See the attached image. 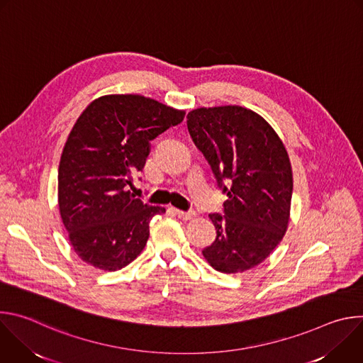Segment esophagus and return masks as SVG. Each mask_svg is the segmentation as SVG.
<instances>
[{
	"mask_svg": "<svg viewBox=\"0 0 363 363\" xmlns=\"http://www.w3.org/2000/svg\"><path fill=\"white\" fill-rule=\"evenodd\" d=\"M175 214H177L178 218H181V220H191V218L195 216L194 211H182V210H175Z\"/></svg>",
	"mask_w": 363,
	"mask_h": 363,
	"instance_id": "34e87169",
	"label": "esophagus"
}]
</instances>
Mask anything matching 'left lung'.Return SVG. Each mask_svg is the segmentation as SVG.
Wrapping results in <instances>:
<instances>
[{
	"label": "left lung",
	"instance_id": "8db88e82",
	"mask_svg": "<svg viewBox=\"0 0 363 363\" xmlns=\"http://www.w3.org/2000/svg\"><path fill=\"white\" fill-rule=\"evenodd\" d=\"M186 119L228 198L223 214L210 216L217 238L202 254L221 273H242L264 262L287 230L293 194L287 150L262 116L241 106L201 108Z\"/></svg>",
	"mask_w": 363,
	"mask_h": 363
}]
</instances>
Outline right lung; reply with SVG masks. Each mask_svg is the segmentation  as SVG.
Segmentation results:
<instances>
[{"mask_svg":"<svg viewBox=\"0 0 363 363\" xmlns=\"http://www.w3.org/2000/svg\"><path fill=\"white\" fill-rule=\"evenodd\" d=\"M185 112L139 94L91 101L73 126L59 167V208L69 240L87 264L115 272L142 252L149 221L165 213L128 186L143 169L149 143Z\"/></svg>","mask_w":363,"mask_h":363,"instance_id":"right-lung-1","label":"right lung"}]
</instances>
